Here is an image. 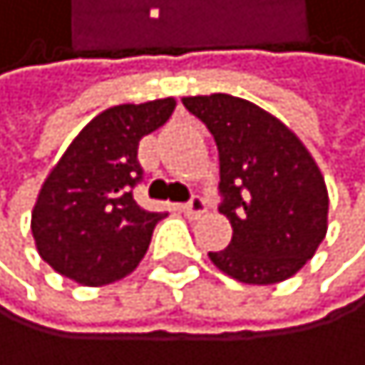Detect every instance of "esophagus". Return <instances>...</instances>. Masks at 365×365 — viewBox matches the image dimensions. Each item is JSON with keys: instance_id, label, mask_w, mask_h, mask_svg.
Listing matches in <instances>:
<instances>
[{"instance_id": "obj_1", "label": "esophagus", "mask_w": 365, "mask_h": 365, "mask_svg": "<svg viewBox=\"0 0 365 365\" xmlns=\"http://www.w3.org/2000/svg\"><path fill=\"white\" fill-rule=\"evenodd\" d=\"M205 210H207V202L202 200L200 195H193L188 202L181 205V212H184L186 216H190V219H197V216H200Z\"/></svg>"}]
</instances>
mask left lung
<instances>
[{
	"instance_id": "1",
	"label": "left lung",
	"mask_w": 365,
	"mask_h": 365,
	"mask_svg": "<svg viewBox=\"0 0 365 365\" xmlns=\"http://www.w3.org/2000/svg\"><path fill=\"white\" fill-rule=\"evenodd\" d=\"M219 149V212L232 226L212 263L245 284H277L314 256L326 235L329 193L303 142L256 104L226 93L184 97Z\"/></svg>"
}]
</instances>
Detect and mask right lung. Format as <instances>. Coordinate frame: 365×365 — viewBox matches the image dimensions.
Returning a JSON list of instances; mask_svg holds the SVG:
<instances>
[{
  "label": "right lung",
  "mask_w": 365,
  "mask_h": 365,
  "mask_svg": "<svg viewBox=\"0 0 365 365\" xmlns=\"http://www.w3.org/2000/svg\"><path fill=\"white\" fill-rule=\"evenodd\" d=\"M175 100L118 104L97 113L46 177L32 212L39 256L55 272L86 287L130 274L149 249L160 212L135 202L144 170L139 139L158 130Z\"/></svg>",
  "instance_id": "right-lung-1"
}]
</instances>
